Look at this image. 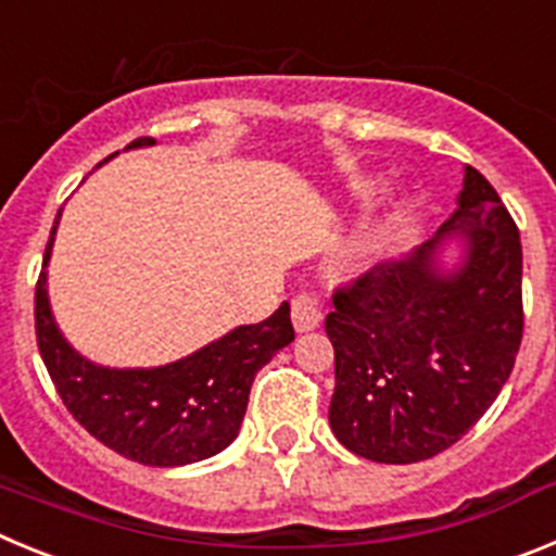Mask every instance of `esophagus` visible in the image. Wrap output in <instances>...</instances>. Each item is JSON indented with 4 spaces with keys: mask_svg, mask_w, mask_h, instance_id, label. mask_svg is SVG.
Wrapping results in <instances>:
<instances>
[{
    "mask_svg": "<svg viewBox=\"0 0 556 556\" xmlns=\"http://www.w3.org/2000/svg\"><path fill=\"white\" fill-rule=\"evenodd\" d=\"M292 323L301 333L320 328L323 308L320 303H317V298H312V294H298L292 301Z\"/></svg>",
    "mask_w": 556,
    "mask_h": 556,
    "instance_id": "esophagus-1",
    "label": "esophagus"
}]
</instances>
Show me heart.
I'll return each mask as SVG.
<instances>
[{"mask_svg": "<svg viewBox=\"0 0 556 556\" xmlns=\"http://www.w3.org/2000/svg\"><path fill=\"white\" fill-rule=\"evenodd\" d=\"M376 189H378V178L367 175V178L353 180L351 194L356 200H367L370 194H376ZM406 205H409V200L401 194V198L392 200V203L387 205V208L372 219V223H367L365 228L358 230L356 239H353L345 250V267L351 269V273L356 275L370 273V269L376 267L387 253H390L392 242L397 239V230H401V225H404Z\"/></svg>", "mask_w": 556, "mask_h": 556, "instance_id": "1", "label": "heart"}]
</instances>
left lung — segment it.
Here are the masks:
<instances>
[{
  "label": "left lung",
  "instance_id": "1",
  "mask_svg": "<svg viewBox=\"0 0 556 556\" xmlns=\"http://www.w3.org/2000/svg\"><path fill=\"white\" fill-rule=\"evenodd\" d=\"M462 172L456 211L429 242L333 294L328 424L365 459L409 465L451 448L513 372L523 337L520 236L488 178Z\"/></svg>",
  "mask_w": 556,
  "mask_h": 556
}]
</instances>
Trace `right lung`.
<instances>
[{
  "label": "right lung",
  "mask_w": 556,
  "mask_h": 556,
  "mask_svg": "<svg viewBox=\"0 0 556 556\" xmlns=\"http://www.w3.org/2000/svg\"><path fill=\"white\" fill-rule=\"evenodd\" d=\"M152 144L155 139H139L125 150ZM61 211L36 287V333L43 365L66 409L102 445L150 468H180L228 448L248 412L255 372L294 339L289 303L283 301L267 320L230 328L169 365H97L63 337L49 303L47 267Z\"/></svg>",
  "instance_id": "right-lung-1"
}]
</instances>
